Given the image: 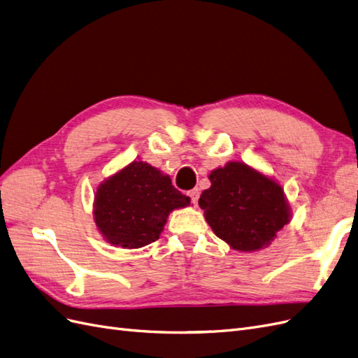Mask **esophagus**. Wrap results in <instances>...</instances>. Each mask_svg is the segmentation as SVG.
Segmentation results:
<instances>
[{"label": "esophagus", "mask_w": 358, "mask_h": 358, "mask_svg": "<svg viewBox=\"0 0 358 358\" xmlns=\"http://www.w3.org/2000/svg\"><path fill=\"white\" fill-rule=\"evenodd\" d=\"M189 197H191V201H192L194 204H197L199 197H200L199 189H197V188H196V189H191V191H189Z\"/></svg>", "instance_id": "obj_1"}]
</instances>
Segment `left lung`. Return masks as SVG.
<instances>
[{"label": "left lung", "mask_w": 358, "mask_h": 358, "mask_svg": "<svg viewBox=\"0 0 358 358\" xmlns=\"http://www.w3.org/2000/svg\"><path fill=\"white\" fill-rule=\"evenodd\" d=\"M199 206L213 233L236 251L268 246L291 221L282 187L241 161H230L209 175Z\"/></svg>", "instance_id": "obj_1"}]
</instances>
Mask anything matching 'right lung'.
Returning <instances> with one entry per match:
<instances>
[{"label": "right lung", "mask_w": 358, "mask_h": 358, "mask_svg": "<svg viewBox=\"0 0 358 358\" xmlns=\"http://www.w3.org/2000/svg\"><path fill=\"white\" fill-rule=\"evenodd\" d=\"M189 203L170 176L148 162L133 161L96 188L94 221L110 245L136 249L158 241L169 213Z\"/></svg>", "instance_id": "obj_1"}]
</instances>
